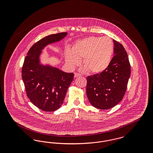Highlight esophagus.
<instances>
[{"instance_id":"obj_1","label":"esophagus","mask_w":153,"mask_h":153,"mask_svg":"<svg viewBox=\"0 0 153 153\" xmlns=\"http://www.w3.org/2000/svg\"><path fill=\"white\" fill-rule=\"evenodd\" d=\"M80 74L79 73H74V77L76 78V77H79V76H80Z\"/></svg>"}]
</instances>
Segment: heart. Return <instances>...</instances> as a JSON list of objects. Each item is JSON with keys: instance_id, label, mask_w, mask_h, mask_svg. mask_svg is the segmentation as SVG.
Masks as SVG:
<instances>
[{"instance_id": "1", "label": "heart", "mask_w": 153, "mask_h": 153, "mask_svg": "<svg viewBox=\"0 0 153 153\" xmlns=\"http://www.w3.org/2000/svg\"><path fill=\"white\" fill-rule=\"evenodd\" d=\"M114 51V42L109 37L89 36L77 41L72 46V52L66 51V62L74 68L79 65V59L82 58L84 71L100 73L109 66Z\"/></svg>"}]
</instances>
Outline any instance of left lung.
Wrapping results in <instances>:
<instances>
[{
  "mask_svg": "<svg viewBox=\"0 0 153 153\" xmlns=\"http://www.w3.org/2000/svg\"><path fill=\"white\" fill-rule=\"evenodd\" d=\"M113 41L115 56L109 66L102 73L87 77L88 99L92 105L99 109H110L122 100L130 76L127 53L122 44Z\"/></svg>",
  "mask_w": 153,
  "mask_h": 153,
  "instance_id": "1",
  "label": "left lung"
}]
</instances>
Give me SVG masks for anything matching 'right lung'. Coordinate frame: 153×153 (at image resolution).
I'll return each mask as SVG.
<instances>
[{"label":"right lung","instance_id":"1","mask_svg":"<svg viewBox=\"0 0 153 153\" xmlns=\"http://www.w3.org/2000/svg\"><path fill=\"white\" fill-rule=\"evenodd\" d=\"M67 33L45 36L34 44L25 58L22 69L27 96L34 105L45 112L58 109L74 79V73H66L56 67L40 64L39 56L49 44L62 39Z\"/></svg>","mask_w":153,"mask_h":153}]
</instances>
